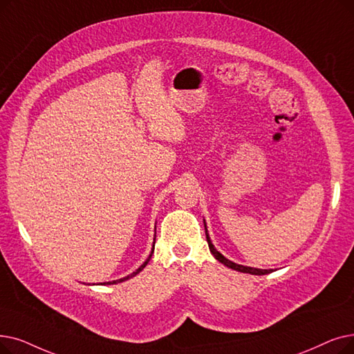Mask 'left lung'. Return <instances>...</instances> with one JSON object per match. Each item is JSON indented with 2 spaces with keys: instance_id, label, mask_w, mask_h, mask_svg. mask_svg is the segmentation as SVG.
<instances>
[{
  "instance_id": "1",
  "label": "left lung",
  "mask_w": 354,
  "mask_h": 354,
  "mask_svg": "<svg viewBox=\"0 0 354 354\" xmlns=\"http://www.w3.org/2000/svg\"><path fill=\"white\" fill-rule=\"evenodd\" d=\"M207 230V228H205ZM207 234V241H208V248H209V252L214 254V257L218 260V262H221L224 266L230 268V269H234V270H239V272H244V273H252V274H268L272 272V269H254V268H248V266H241V265H237L234 262H232V260L225 259L220 252H217V249L214 248L211 240H209V236L208 233L205 232Z\"/></svg>"
}]
</instances>
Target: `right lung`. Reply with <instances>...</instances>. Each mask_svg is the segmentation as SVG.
Segmentation results:
<instances>
[{
	"mask_svg": "<svg viewBox=\"0 0 354 354\" xmlns=\"http://www.w3.org/2000/svg\"><path fill=\"white\" fill-rule=\"evenodd\" d=\"M151 254H153V250H151V253H150V256H149V257H147V260H146V262H145V263H143V265H142V266H140V268H139V269H137V270H136V272H133V273H131V274H129V276H126V278H122V279H118V281H113V282H104V283H101V285H105V283H106V285H111V283H120V282H122V281H127V279H130V278H133V276H136V274H137V273H139V272H142V270H143V269H145V268H146V265H147V263H149V260H150V259H151Z\"/></svg>",
	"mask_w": 354,
	"mask_h": 354,
	"instance_id": "1",
	"label": "right lung"
}]
</instances>
